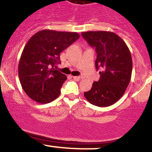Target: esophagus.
I'll return each mask as SVG.
<instances>
[{
	"label": "esophagus",
	"instance_id": "obj_1",
	"mask_svg": "<svg viewBox=\"0 0 152 152\" xmlns=\"http://www.w3.org/2000/svg\"><path fill=\"white\" fill-rule=\"evenodd\" d=\"M73 79H74L75 80H76V81H79L81 79V77H79V76H74V77H73Z\"/></svg>",
	"mask_w": 152,
	"mask_h": 152
}]
</instances>
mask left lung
I'll list each match as a JSON object with an SVG mask.
<instances>
[{"label": "left lung", "instance_id": "obj_1", "mask_svg": "<svg viewBox=\"0 0 152 152\" xmlns=\"http://www.w3.org/2000/svg\"><path fill=\"white\" fill-rule=\"evenodd\" d=\"M82 36L95 49V67L97 70L100 69V78L84 95L93 105L110 106L121 98L130 83L133 67L131 52L124 41L113 32L86 31Z\"/></svg>", "mask_w": 152, "mask_h": 152}]
</instances>
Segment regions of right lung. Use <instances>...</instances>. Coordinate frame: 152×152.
Returning a JSON list of instances; mask_svg holds the SVG:
<instances>
[{
    "label": "right lung",
    "mask_w": 152,
    "mask_h": 152,
    "mask_svg": "<svg viewBox=\"0 0 152 152\" xmlns=\"http://www.w3.org/2000/svg\"><path fill=\"white\" fill-rule=\"evenodd\" d=\"M80 38L76 32L42 30L28 41L18 63V76L26 95L39 103L53 101L67 76L54 67L63 50Z\"/></svg>",
    "instance_id": "right-lung-1"
}]
</instances>
